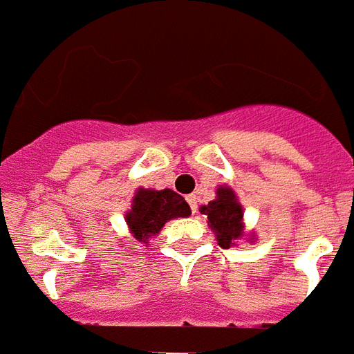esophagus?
<instances>
[{
	"label": "esophagus",
	"instance_id": "obj_1",
	"mask_svg": "<svg viewBox=\"0 0 354 354\" xmlns=\"http://www.w3.org/2000/svg\"><path fill=\"white\" fill-rule=\"evenodd\" d=\"M186 201H188V205H190V208H192V212H197V197H195V195H188V197H186Z\"/></svg>",
	"mask_w": 354,
	"mask_h": 354
}]
</instances>
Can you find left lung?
<instances>
[{
    "label": "left lung",
    "instance_id": "1",
    "mask_svg": "<svg viewBox=\"0 0 354 354\" xmlns=\"http://www.w3.org/2000/svg\"><path fill=\"white\" fill-rule=\"evenodd\" d=\"M216 194V199L201 206V214L208 217V226L216 234L217 245L230 248L236 245L239 237L245 236L243 206L228 186H219Z\"/></svg>",
    "mask_w": 354,
    "mask_h": 354
}]
</instances>
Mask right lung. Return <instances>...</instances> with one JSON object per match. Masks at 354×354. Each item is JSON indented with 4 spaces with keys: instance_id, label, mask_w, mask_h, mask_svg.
Listing matches in <instances>:
<instances>
[{
    "instance_id": "right-lung-1",
    "label": "right lung",
    "mask_w": 354,
    "mask_h": 354,
    "mask_svg": "<svg viewBox=\"0 0 354 354\" xmlns=\"http://www.w3.org/2000/svg\"><path fill=\"white\" fill-rule=\"evenodd\" d=\"M192 214L185 197L174 190H149L138 188L133 197V205L126 214L129 232L140 243H148L149 237L157 236L164 223L175 217H188Z\"/></svg>"
}]
</instances>
